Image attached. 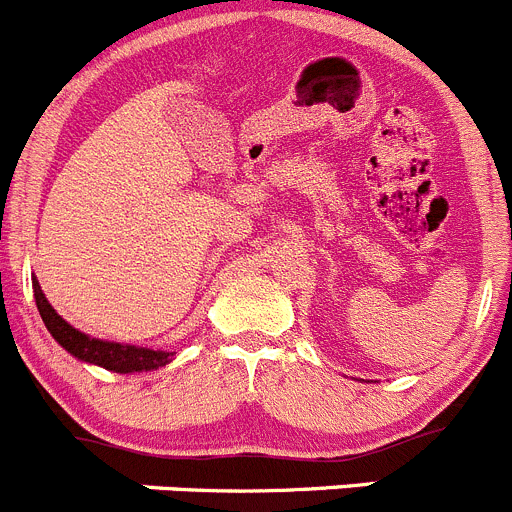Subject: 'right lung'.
<instances>
[{
  "instance_id": "obj_1",
  "label": "right lung",
  "mask_w": 512,
  "mask_h": 512,
  "mask_svg": "<svg viewBox=\"0 0 512 512\" xmlns=\"http://www.w3.org/2000/svg\"><path fill=\"white\" fill-rule=\"evenodd\" d=\"M34 301H37V309H40L42 321H45L47 332L55 337V342L60 347H65L72 357H77L80 362L97 364V367H105L110 372H150V369L165 367V364L173 359V352H155L148 347H133V344H118V342H105V339L87 337V334L77 332L75 326L67 324L60 314L50 306V301L42 294L40 281L34 279Z\"/></svg>"
}]
</instances>
